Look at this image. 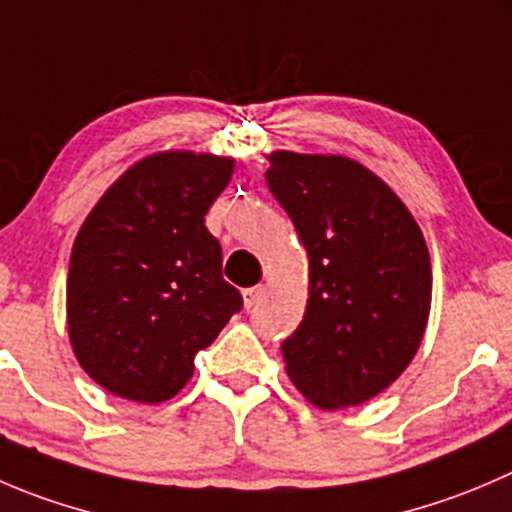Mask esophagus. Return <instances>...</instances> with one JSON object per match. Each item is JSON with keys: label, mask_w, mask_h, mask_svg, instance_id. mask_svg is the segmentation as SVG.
<instances>
[{"label": "esophagus", "mask_w": 512, "mask_h": 512, "mask_svg": "<svg viewBox=\"0 0 512 512\" xmlns=\"http://www.w3.org/2000/svg\"><path fill=\"white\" fill-rule=\"evenodd\" d=\"M260 295H262V285H255V287H247V290H242V297H245V307H247V310L257 305Z\"/></svg>", "instance_id": "1"}]
</instances>
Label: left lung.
Segmentation results:
<instances>
[{
    "label": "left lung",
    "instance_id": "obj_1",
    "mask_svg": "<svg viewBox=\"0 0 512 512\" xmlns=\"http://www.w3.org/2000/svg\"><path fill=\"white\" fill-rule=\"evenodd\" d=\"M265 182L310 257L305 317L280 347L287 375L322 410L365 403L423 340L433 295L423 232L380 177L347 157L275 152Z\"/></svg>",
    "mask_w": 512,
    "mask_h": 512
}]
</instances>
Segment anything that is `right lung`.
<instances>
[{
    "instance_id": "right-lung-1",
    "label": "right lung",
    "mask_w": 512,
    "mask_h": 512,
    "mask_svg": "<svg viewBox=\"0 0 512 512\" xmlns=\"http://www.w3.org/2000/svg\"><path fill=\"white\" fill-rule=\"evenodd\" d=\"M225 157L162 152L124 172L84 220L67 275L74 355L119 398L162 403L195 372V355L242 310L222 280V247L205 215L230 182Z\"/></svg>"
}]
</instances>
